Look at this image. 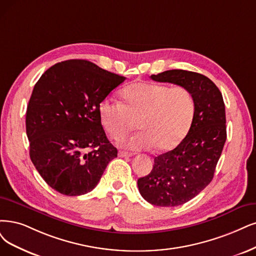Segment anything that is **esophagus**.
Listing matches in <instances>:
<instances>
[{"label": "esophagus", "mask_w": 256, "mask_h": 256, "mask_svg": "<svg viewBox=\"0 0 256 256\" xmlns=\"http://www.w3.org/2000/svg\"><path fill=\"white\" fill-rule=\"evenodd\" d=\"M118 156L119 157H123V158H126V157H132V156H133V154L128 153V152H124V150H119Z\"/></svg>", "instance_id": "obj_1"}]
</instances>
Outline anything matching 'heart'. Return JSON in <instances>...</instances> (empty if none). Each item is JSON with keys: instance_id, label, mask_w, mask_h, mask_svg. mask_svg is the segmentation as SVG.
<instances>
[{"instance_id": "b5f03b06", "label": "heart", "mask_w": 256, "mask_h": 256, "mask_svg": "<svg viewBox=\"0 0 256 256\" xmlns=\"http://www.w3.org/2000/svg\"><path fill=\"white\" fill-rule=\"evenodd\" d=\"M122 102L103 99L99 117L103 128L118 139L135 126L139 132L122 138L120 144L142 150L155 146L158 150L175 148L184 138L195 114V99L182 85L136 82L121 90Z\"/></svg>"}]
</instances>
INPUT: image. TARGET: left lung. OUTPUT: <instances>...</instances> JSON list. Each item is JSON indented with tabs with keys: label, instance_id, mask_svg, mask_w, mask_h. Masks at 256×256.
<instances>
[{
	"label": "left lung",
	"instance_id": "8db88e82",
	"mask_svg": "<svg viewBox=\"0 0 256 256\" xmlns=\"http://www.w3.org/2000/svg\"><path fill=\"white\" fill-rule=\"evenodd\" d=\"M150 78L182 85L195 99L186 136L174 150L155 157L152 171L137 182L148 202L176 206L191 200L212 182L226 139L224 103L218 88L202 74L171 70Z\"/></svg>",
	"mask_w": 256,
	"mask_h": 256
}]
</instances>
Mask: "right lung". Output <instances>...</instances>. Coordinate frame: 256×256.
<instances>
[{"instance_id":"1","label":"right lung","mask_w":256,"mask_h":256,"mask_svg":"<svg viewBox=\"0 0 256 256\" xmlns=\"http://www.w3.org/2000/svg\"><path fill=\"white\" fill-rule=\"evenodd\" d=\"M126 79L86 60H68L36 83L26 110L30 156L56 192H90L117 157L101 124L99 104Z\"/></svg>"}]
</instances>
